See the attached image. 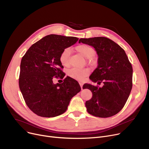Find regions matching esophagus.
Returning a JSON list of instances; mask_svg holds the SVG:
<instances>
[{
  "label": "esophagus",
  "instance_id": "34e87169",
  "mask_svg": "<svg viewBox=\"0 0 149 149\" xmlns=\"http://www.w3.org/2000/svg\"><path fill=\"white\" fill-rule=\"evenodd\" d=\"M79 84H80V86H81V89H83V83H82V82H79Z\"/></svg>",
  "mask_w": 149,
  "mask_h": 149
}]
</instances>
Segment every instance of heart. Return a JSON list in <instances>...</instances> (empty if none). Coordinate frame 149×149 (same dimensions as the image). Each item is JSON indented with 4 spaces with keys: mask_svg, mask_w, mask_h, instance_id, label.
Instances as JSON below:
<instances>
[{
    "mask_svg": "<svg viewBox=\"0 0 149 149\" xmlns=\"http://www.w3.org/2000/svg\"><path fill=\"white\" fill-rule=\"evenodd\" d=\"M75 50L80 54L86 58H89L88 60L91 64L92 63V60L91 58L95 56V50L92 47L86 45L80 44L75 47ZM70 54V50L69 48H66L63 51L59 57V60L60 63L65 67H68L69 65V57ZM89 74V71L88 69H77L72 68L68 71V75L74 79L78 80H82L84 77L88 76Z\"/></svg>",
    "mask_w": 149,
    "mask_h": 149,
    "instance_id": "heart-1",
    "label": "heart"
}]
</instances>
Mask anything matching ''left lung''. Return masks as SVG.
<instances>
[{"label":"left lung","mask_w":149,"mask_h":149,"mask_svg":"<svg viewBox=\"0 0 149 149\" xmlns=\"http://www.w3.org/2000/svg\"><path fill=\"white\" fill-rule=\"evenodd\" d=\"M91 45L98 56V66L89 79L98 86L85 84L83 88L91 91L92 97L86 101L87 111L100 118L118 113L124 107L132 88L133 69L121 47L105 37L80 38L79 43Z\"/></svg>","instance_id":"obj_1"}]
</instances>
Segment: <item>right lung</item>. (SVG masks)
<instances>
[{
	"mask_svg": "<svg viewBox=\"0 0 149 149\" xmlns=\"http://www.w3.org/2000/svg\"><path fill=\"white\" fill-rule=\"evenodd\" d=\"M79 38L57 34L47 36L34 43L23 56L19 84L25 103L42 117L50 118L66 112L71 98L81 91L76 80L67 77L54 84V78L65 74L59 60L61 52Z\"/></svg>",
	"mask_w": 149,
	"mask_h": 149,
	"instance_id": "add662e5",
	"label": "right lung"
}]
</instances>
